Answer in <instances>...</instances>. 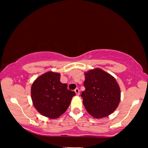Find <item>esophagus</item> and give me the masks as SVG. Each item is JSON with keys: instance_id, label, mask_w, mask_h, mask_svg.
<instances>
[{"instance_id": "esophagus-1", "label": "esophagus", "mask_w": 148, "mask_h": 148, "mask_svg": "<svg viewBox=\"0 0 148 148\" xmlns=\"http://www.w3.org/2000/svg\"><path fill=\"white\" fill-rule=\"evenodd\" d=\"M74 91H75V92H76V94L77 95H79V90L78 88H76L74 90Z\"/></svg>"}]
</instances>
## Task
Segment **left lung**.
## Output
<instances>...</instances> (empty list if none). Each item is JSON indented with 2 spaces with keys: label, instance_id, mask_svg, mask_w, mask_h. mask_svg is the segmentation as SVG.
<instances>
[{
  "label": "left lung",
  "instance_id": "8db88e82",
  "mask_svg": "<svg viewBox=\"0 0 148 148\" xmlns=\"http://www.w3.org/2000/svg\"><path fill=\"white\" fill-rule=\"evenodd\" d=\"M82 92L83 104L87 112L95 118L108 116L116 110L121 99V92L116 79L101 69L85 73Z\"/></svg>",
  "mask_w": 148,
  "mask_h": 148
}]
</instances>
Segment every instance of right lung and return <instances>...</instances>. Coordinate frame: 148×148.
Segmentation results:
<instances>
[{
    "instance_id": "add662e5",
    "label": "right lung",
    "mask_w": 148,
    "mask_h": 148,
    "mask_svg": "<svg viewBox=\"0 0 148 148\" xmlns=\"http://www.w3.org/2000/svg\"><path fill=\"white\" fill-rule=\"evenodd\" d=\"M61 74L47 72L37 77L31 86L34 106L42 116L56 119L64 114L71 104L74 91L60 82Z\"/></svg>"
}]
</instances>
